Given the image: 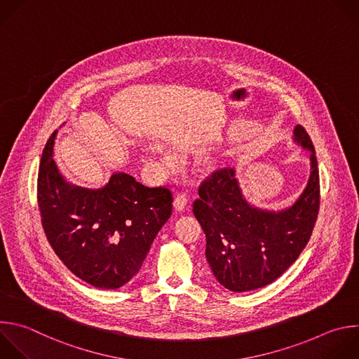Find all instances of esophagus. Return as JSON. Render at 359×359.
I'll use <instances>...</instances> for the list:
<instances>
[{
  "label": "esophagus",
  "instance_id": "1",
  "mask_svg": "<svg viewBox=\"0 0 359 359\" xmlns=\"http://www.w3.org/2000/svg\"><path fill=\"white\" fill-rule=\"evenodd\" d=\"M187 201H189V196H187V193H186V191L179 193V194L176 196V198H175V203H173L175 210H176V211H182V210L184 208V205L187 204Z\"/></svg>",
  "mask_w": 359,
  "mask_h": 359
}]
</instances>
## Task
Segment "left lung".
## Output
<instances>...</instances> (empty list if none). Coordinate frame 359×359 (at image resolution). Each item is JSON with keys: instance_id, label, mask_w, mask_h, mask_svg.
Segmentation results:
<instances>
[{"instance_id": "8db88e82", "label": "left lung", "mask_w": 359, "mask_h": 359, "mask_svg": "<svg viewBox=\"0 0 359 359\" xmlns=\"http://www.w3.org/2000/svg\"><path fill=\"white\" fill-rule=\"evenodd\" d=\"M293 140L310 155V177L293 205L268 211L243 196L235 170L212 172L198 186L193 212L205 233V258L215 279L231 292L275 282L307 245L320 208V177L313 142L302 126Z\"/></svg>"}]
</instances>
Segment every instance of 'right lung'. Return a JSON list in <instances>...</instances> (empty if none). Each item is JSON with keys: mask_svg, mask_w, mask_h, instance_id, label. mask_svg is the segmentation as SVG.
<instances>
[{"mask_svg": "<svg viewBox=\"0 0 359 359\" xmlns=\"http://www.w3.org/2000/svg\"><path fill=\"white\" fill-rule=\"evenodd\" d=\"M56 131L38 175V205L48 241L59 259L98 289H118L141 269L156 233L172 214L166 187H147L114 173L97 190L67 183L53 161Z\"/></svg>", "mask_w": 359, "mask_h": 359, "instance_id": "add662e5", "label": "right lung"}]
</instances>
